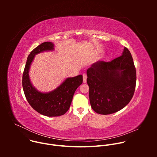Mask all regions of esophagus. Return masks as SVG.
<instances>
[{
	"instance_id": "34e87169",
	"label": "esophagus",
	"mask_w": 157,
	"mask_h": 157,
	"mask_svg": "<svg viewBox=\"0 0 157 157\" xmlns=\"http://www.w3.org/2000/svg\"><path fill=\"white\" fill-rule=\"evenodd\" d=\"M83 82L86 83V79H87V75L86 74H83Z\"/></svg>"
}]
</instances>
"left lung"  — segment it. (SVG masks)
I'll return each mask as SVG.
<instances>
[{
  "mask_svg": "<svg viewBox=\"0 0 157 157\" xmlns=\"http://www.w3.org/2000/svg\"><path fill=\"white\" fill-rule=\"evenodd\" d=\"M89 101L96 113L107 115L125 107L132 99L136 84V70L127 48L110 61H99L87 70Z\"/></svg>",
  "mask_w": 157,
  "mask_h": 157,
  "instance_id": "8db88e82",
  "label": "left lung"
}]
</instances>
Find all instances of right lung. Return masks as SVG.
<instances>
[{"label":"right lung","mask_w":157,"mask_h":157,"mask_svg":"<svg viewBox=\"0 0 157 157\" xmlns=\"http://www.w3.org/2000/svg\"><path fill=\"white\" fill-rule=\"evenodd\" d=\"M54 43L47 41L35 48L29 55L22 77V86L30 105L38 113L48 117H57L68 110L76 89L82 83V76L67 78L54 90L42 93L33 86L29 76L30 66L36 55L54 50Z\"/></svg>","instance_id":"obj_1"}]
</instances>
